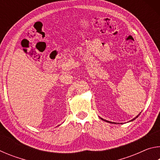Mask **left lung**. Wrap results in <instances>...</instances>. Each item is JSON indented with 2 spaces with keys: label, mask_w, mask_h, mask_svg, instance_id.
Listing matches in <instances>:
<instances>
[{
  "label": "left lung",
  "mask_w": 160,
  "mask_h": 160,
  "mask_svg": "<svg viewBox=\"0 0 160 160\" xmlns=\"http://www.w3.org/2000/svg\"><path fill=\"white\" fill-rule=\"evenodd\" d=\"M138 116H139V114H138V116H136V117H135V118H134L133 119H132V120H131V121H133V120H135V118H138ZM101 118V119H102V120H103V121H106V122H108V123H113L112 122H111V121H107V120H104V119H103V118Z\"/></svg>",
  "instance_id": "1"
}]
</instances>
